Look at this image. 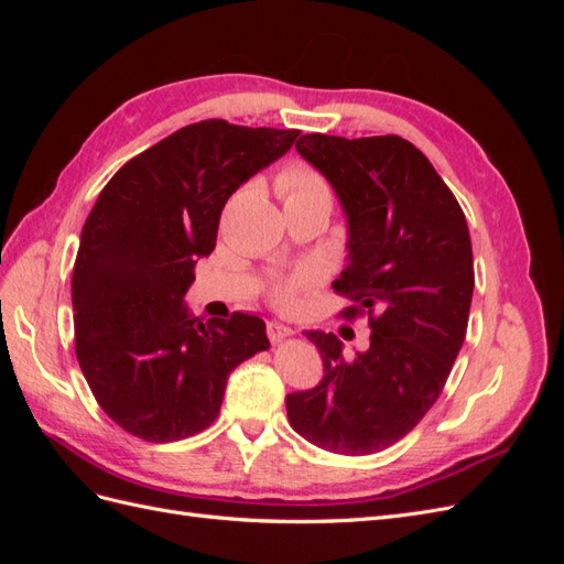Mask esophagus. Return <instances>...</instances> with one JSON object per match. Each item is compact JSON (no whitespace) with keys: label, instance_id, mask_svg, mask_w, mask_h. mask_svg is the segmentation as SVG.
Returning a JSON list of instances; mask_svg holds the SVG:
<instances>
[{"label":"esophagus","instance_id":"34e87169","mask_svg":"<svg viewBox=\"0 0 564 564\" xmlns=\"http://www.w3.org/2000/svg\"><path fill=\"white\" fill-rule=\"evenodd\" d=\"M292 336V329L286 327V324H280V322H268V338L272 340V344H280L282 338Z\"/></svg>","mask_w":564,"mask_h":564}]
</instances>
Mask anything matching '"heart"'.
I'll return each mask as SVG.
<instances>
[{
    "instance_id": "b5f03b06",
    "label": "heart",
    "mask_w": 564,
    "mask_h": 564,
    "mask_svg": "<svg viewBox=\"0 0 564 564\" xmlns=\"http://www.w3.org/2000/svg\"><path fill=\"white\" fill-rule=\"evenodd\" d=\"M278 193L282 195L284 204L308 197H332L327 181H324L313 166L303 162H294L282 169V174L278 176ZM324 278H327V272H324L319 263H301L292 272H286V275L272 282L270 296L280 308H294L301 294L311 292V289L322 284Z\"/></svg>"
}]
</instances>
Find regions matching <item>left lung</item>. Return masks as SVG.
<instances>
[{
	"label": "left lung",
	"mask_w": 564,
	"mask_h": 564,
	"mask_svg": "<svg viewBox=\"0 0 564 564\" xmlns=\"http://www.w3.org/2000/svg\"><path fill=\"white\" fill-rule=\"evenodd\" d=\"M348 216V265L334 292L369 317V348L305 332L322 355L313 390L286 395L292 429L346 456L395 445L435 404L464 346L473 247L464 209L423 152L400 135L305 133L296 143Z\"/></svg>",
	"instance_id": "obj_1"
}]
</instances>
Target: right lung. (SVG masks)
<instances>
[{
	"label": "right lung",
	"mask_w": 564,
	"mask_h": 564,
	"mask_svg": "<svg viewBox=\"0 0 564 564\" xmlns=\"http://www.w3.org/2000/svg\"><path fill=\"white\" fill-rule=\"evenodd\" d=\"M299 133L204 119L143 150L100 191L73 270L75 352L119 429L145 442L202 433L230 371L270 348L261 317L202 322L183 296L216 247L228 197Z\"/></svg>",
	"instance_id": "add662e5"
}]
</instances>
